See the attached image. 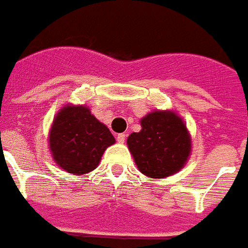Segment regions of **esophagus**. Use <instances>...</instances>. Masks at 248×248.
Returning <instances> with one entry per match:
<instances>
[{
  "mask_svg": "<svg viewBox=\"0 0 248 248\" xmlns=\"http://www.w3.org/2000/svg\"><path fill=\"white\" fill-rule=\"evenodd\" d=\"M124 140H126V134H118L117 135V141L118 143H124Z\"/></svg>",
  "mask_w": 248,
  "mask_h": 248,
  "instance_id": "esophagus-1",
  "label": "esophagus"
}]
</instances>
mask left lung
Returning <instances> with one entry per match:
<instances>
[{
	"label": "left lung",
	"mask_w": 248,
	"mask_h": 248,
	"mask_svg": "<svg viewBox=\"0 0 248 248\" xmlns=\"http://www.w3.org/2000/svg\"><path fill=\"white\" fill-rule=\"evenodd\" d=\"M127 145L139 170L151 178H164L183 168L191 140L183 121L173 111H154L141 120Z\"/></svg>",
	"instance_id": "8db88e82"
}]
</instances>
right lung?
<instances>
[{"label":"right lung","instance_id":"obj_1","mask_svg":"<svg viewBox=\"0 0 248 248\" xmlns=\"http://www.w3.org/2000/svg\"><path fill=\"white\" fill-rule=\"evenodd\" d=\"M109 128L86 107H65L53 121L49 135L57 165L71 174H86L99 165L104 151L114 144Z\"/></svg>","mask_w":248,"mask_h":248}]
</instances>
